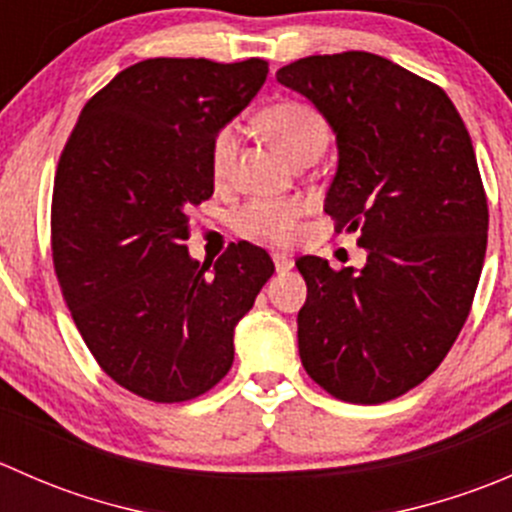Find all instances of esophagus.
<instances>
[{"label":"esophagus","instance_id":"esophagus-1","mask_svg":"<svg viewBox=\"0 0 512 512\" xmlns=\"http://www.w3.org/2000/svg\"><path fill=\"white\" fill-rule=\"evenodd\" d=\"M272 262H275V270L280 272V275H285V272H289L294 267L292 257L282 255V252H275V255H272Z\"/></svg>","mask_w":512,"mask_h":512}]
</instances>
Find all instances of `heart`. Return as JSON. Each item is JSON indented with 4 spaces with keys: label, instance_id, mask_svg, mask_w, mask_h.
<instances>
[{
    "label": "heart",
    "instance_id": "b5f03b06",
    "mask_svg": "<svg viewBox=\"0 0 512 512\" xmlns=\"http://www.w3.org/2000/svg\"><path fill=\"white\" fill-rule=\"evenodd\" d=\"M262 128L277 148L292 160L319 156L329 141V128L322 113L307 101L285 98L262 111ZM237 156V128L232 123L220 128L210 143V170L218 180L230 175ZM304 213L299 200H250L235 213V230L250 240L285 245L297 232Z\"/></svg>",
    "mask_w": 512,
    "mask_h": 512
}]
</instances>
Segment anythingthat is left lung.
<instances>
[{"instance_id": "obj_1", "label": "left lung", "mask_w": 512, "mask_h": 512, "mask_svg": "<svg viewBox=\"0 0 512 512\" xmlns=\"http://www.w3.org/2000/svg\"><path fill=\"white\" fill-rule=\"evenodd\" d=\"M277 81L337 133L324 213L366 247L359 272L297 260L299 359L337 399L384 404L438 369L471 312L488 245L476 151L446 91L384 56H307Z\"/></svg>"}]
</instances>
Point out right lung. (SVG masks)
<instances>
[{
	"instance_id": "obj_1",
	"label": "right lung",
	"mask_w": 512,
	"mask_h": 512,
	"mask_svg": "<svg viewBox=\"0 0 512 512\" xmlns=\"http://www.w3.org/2000/svg\"><path fill=\"white\" fill-rule=\"evenodd\" d=\"M267 61L146 59L81 111L54 178L51 255L76 329L103 371L156 404L213 389L235 324L275 265L237 242L200 265L188 210L213 195L210 143L255 98Z\"/></svg>"
}]
</instances>
